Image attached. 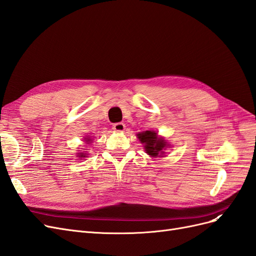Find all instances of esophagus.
<instances>
[{"label":"esophagus","instance_id":"34e87169","mask_svg":"<svg viewBox=\"0 0 256 256\" xmlns=\"http://www.w3.org/2000/svg\"><path fill=\"white\" fill-rule=\"evenodd\" d=\"M125 128L126 126L124 122H116L113 125V130L116 131V132H122V131L125 130Z\"/></svg>","mask_w":256,"mask_h":256}]
</instances>
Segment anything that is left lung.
Returning <instances> with one entry per match:
<instances>
[{
    "label": "left lung",
    "instance_id": "left-lung-1",
    "mask_svg": "<svg viewBox=\"0 0 256 256\" xmlns=\"http://www.w3.org/2000/svg\"><path fill=\"white\" fill-rule=\"evenodd\" d=\"M138 140L142 144H144L145 152L150 154V157H164V150L168 146V142L164 140V138L158 136L156 131L146 130L143 132L136 134Z\"/></svg>",
    "mask_w": 256,
    "mask_h": 256
}]
</instances>
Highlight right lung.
I'll use <instances>...</instances> for the list:
<instances>
[{
  "label": "right lung",
  "instance_id": "right-lung-1",
  "mask_svg": "<svg viewBox=\"0 0 256 256\" xmlns=\"http://www.w3.org/2000/svg\"><path fill=\"white\" fill-rule=\"evenodd\" d=\"M85 141H86V143L88 144L92 140H90V138H85ZM78 156H79V158H84V157H88L86 156V154H84V152H79L78 154Z\"/></svg>",
  "mask_w": 256,
  "mask_h": 256
}]
</instances>
